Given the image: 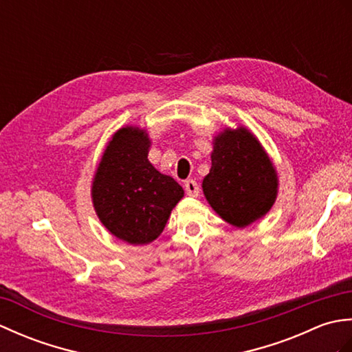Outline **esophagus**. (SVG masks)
I'll use <instances>...</instances> for the list:
<instances>
[{
  "mask_svg": "<svg viewBox=\"0 0 352 352\" xmlns=\"http://www.w3.org/2000/svg\"><path fill=\"white\" fill-rule=\"evenodd\" d=\"M184 189H186V193H188L189 197H198L199 195V186L195 180H188L184 183Z\"/></svg>",
  "mask_w": 352,
  "mask_h": 352,
  "instance_id": "obj_1",
  "label": "esophagus"
}]
</instances>
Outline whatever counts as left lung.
Here are the masks:
<instances>
[{"mask_svg": "<svg viewBox=\"0 0 352 352\" xmlns=\"http://www.w3.org/2000/svg\"><path fill=\"white\" fill-rule=\"evenodd\" d=\"M203 192L230 226L245 228L263 218L278 195V175L263 145L246 126H226L213 139Z\"/></svg>", "mask_w": 352, "mask_h": 352, "instance_id": "8db88e82", "label": "left lung"}]
</instances>
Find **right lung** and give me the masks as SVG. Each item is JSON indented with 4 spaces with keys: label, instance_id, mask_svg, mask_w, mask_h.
<instances>
[{
    "label": "right lung",
    "instance_id": "right-lung-1",
    "mask_svg": "<svg viewBox=\"0 0 352 352\" xmlns=\"http://www.w3.org/2000/svg\"><path fill=\"white\" fill-rule=\"evenodd\" d=\"M145 129L125 125L107 142L95 170V213L111 234L130 245H148L162 234L184 190L148 160Z\"/></svg>",
    "mask_w": 352,
    "mask_h": 352
}]
</instances>
